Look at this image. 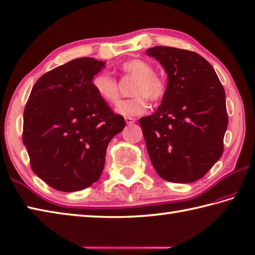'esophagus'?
<instances>
[{
    "mask_svg": "<svg viewBox=\"0 0 255 255\" xmlns=\"http://www.w3.org/2000/svg\"><path fill=\"white\" fill-rule=\"evenodd\" d=\"M126 122L128 126H132V124L135 122V119L134 118H126Z\"/></svg>",
    "mask_w": 255,
    "mask_h": 255,
    "instance_id": "esophagus-1",
    "label": "esophagus"
}]
</instances>
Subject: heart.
Instances as JSON below:
<instances>
[{
  "mask_svg": "<svg viewBox=\"0 0 255 255\" xmlns=\"http://www.w3.org/2000/svg\"><path fill=\"white\" fill-rule=\"evenodd\" d=\"M124 74L135 78L131 92L133 98L122 100L118 103L115 112L123 117H135L143 114L148 108L147 100L158 102L165 94V82L154 73L153 66L141 59L128 60L121 65ZM94 92L104 102L114 104L118 102L120 92L118 82L109 73L101 72L92 79Z\"/></svg>",
  "mask_w": 255,
  "mask_h": 255,
  "instance_id": "b5f03b06",
  "label": "heart"
}]
</instances>
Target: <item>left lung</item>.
I'll return each instance as SVG.
<instances>
[{
    "label": "left lung",
    "mask_w": 255,
    "mask_h": 255,
    "mask_svg": "<svg viewBox=\"0 0 255 255\" xmlns=\"http://www.w3.org/2000/svg\"><path fill=\"white\" fill-rule=\"evenodd\" d=\"M146 54L167 74L161 105L138 121L148 156L163 180L198 181L223 153L228 128L223 86L212 65L198 53L154 46Z\"/></svg>",
    "instance_id": "1"
}]
</instances>
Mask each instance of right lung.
Masks as SVG:
<instances>
[{
	"label": "right lung",
	"instance_id": "1",
	"mask_svg": "<svg viewBox=\"0 0 255 255\" xmlns=\"http://www.w3.org/2000/svg\"><path fill=\"white\" fill-rule=\"evenodd\" d=\"M107 62L80 57L36 81L24 110L23 144L33 172L53 189L81 191L102 174L110 141L126 127L94 92Z\"/></svg>",
	"mask_w": 255,
	"mask_h": 255
}]
</instances>
